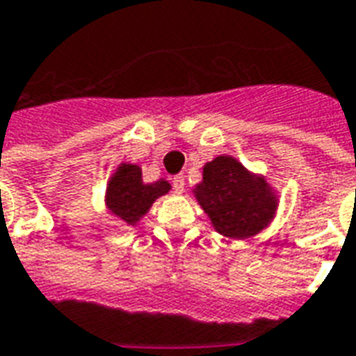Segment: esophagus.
I'll list each match as a JSON object with an SVG mask.
<instances>
[{
    "label": "esophagus",
    "instance_id": "esophagus-1",
    "mask_svg": "<svg viewBox=\"0 0 356 356\" xmlns=\"http://www.w3.org/2000/svg\"><path fill=\"white\" fill-rule=\"evenodd\" d=\"M171 185L175 188V193H183L185 191V177L183 175H175V177H171Z\"/></svg>",
    "mask_w": 356,
    "mask_h": 356
}]
</instances>
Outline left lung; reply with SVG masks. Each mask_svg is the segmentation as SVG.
<instances>
[{"label": "left lung", "instance_id": "left-lung-1", "mask_svg": "<svg viewBox=\"0 0 356 356\" xmlns=\"http://www.w3.org/2000/svg\"><path fill=\"white\" fill-rule=\"evenodd\" d=\"M193 194L219 234L246 240L273 223L280 194L265 175L248 170L238 158L219 154L204 163Z\"/></svg>", "mask_w": 356, "mask_h": 356}]
</instances>
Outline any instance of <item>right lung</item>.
Masks as SVG:
<instances>
[{"instance_id": "1", "label": "right lung", "mask_w": 356, "mask_h": 356, "mask_svg": "<svg viewBox=\"0 0 356 356\" xmlns=\"http://www.w3.org/2000/svg\"><path fill=\"white\" fill-rule=\"evenodd\" d=\"M171 191L165 179L145 183L143 170L137 163L122 162L112 171L104 188V209L124 227H137L152 204Z\"/></svg>"}]
</instances>
